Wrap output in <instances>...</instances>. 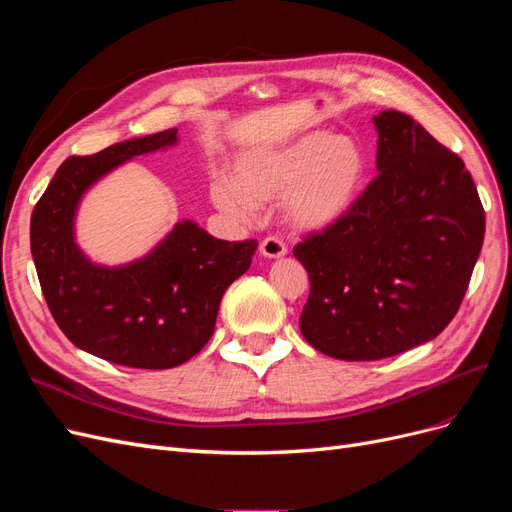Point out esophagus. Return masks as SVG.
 I'll return each mask as SVG.
<instances>
[{"label": "esophagus", "instance_id": "esophagus-1", "mask_svg": "<svg viewBox=\"0 0 512 512\" xmlns=\"http://www.w3.org/2000/svg\"><path fill=\"white\" fill-rule=\"evenodd\" d=\"M286 252V243L280 237H267L260 243V254L265 258H282Z\"/></svg>", "mask_w": 512, "mask_h": 512}]
</instances>
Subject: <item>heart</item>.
Masks as SVG:
<instances>
[{"label": "heart", "mask_w": 512, "mask_h": 512, "mask_svg": "<svg viewBox=\"0 0 512 512\" xmlns=\"http://www.w3.org/2000/svg\"><path fill=\"white\" fill-rule=\"evenodd\" d=\"M365 177L367 153L356 138L316 130L284 147L243 153L237 177H213L211 198L239 222L252 220L258 205L284 198L290 224L322 230L352 211Z\"/></svg>", "instance_id": "obj_1"}]
</instances>
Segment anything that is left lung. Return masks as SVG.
Segmentation results:
<instances>
[{"label": "left lung", "mask_w": 512, "mask_h": 512, "mask_svg": "<svg viewBox=\"0 0 512 512\" xmlns=\"http://www.w3.org/2000/svg\"><path fill=\"white\" fill-rule=\"evenodd\" d=\"M374 126L376 179L342 222L294 247L312 286L301 333L342 361H378L438 337L485 237V211L457 153L406 113L382 111Z\"/></svg>", "instance_id": "8db88e82"}]
</instances>
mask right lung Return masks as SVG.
Listing matches in <instances>:
<instances>
[{"instance_id":"obj_1","label":"right lung","mask_w":512,"mask_h":512,"mask_svg":"<svg viewBox=\"0 0 512 512\" xmlns=\"http://www.w3.org/2000/svg\"><path fill=\"white\" fill-rule=\"evenodd\" d=\"M177 128L68 158L32 213V256L42 294L70 342L104 361L168 369L209 342L226 288L252 265L256 239L222 241L181 220L128 265L89 260L74 239L85 192L123 162L177 145Z\"/></svg>"}]
</instances>
